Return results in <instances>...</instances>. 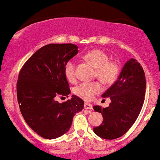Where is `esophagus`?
Masks as SVG:
<instances>
[{
  "mask_svg": "<svg viewBox=\"0 0 160 160\" xmlns=\"http://www.w3.org/2000/svg\"><path fill=\"white\" fill-rule=\"evenodd\" d=\"M84 108H85V110H92V104H89V103H85V104H84Z\"/></svg>",
  "mask_w": 160,
  "mask_h": 160,
  "instance_id": "34e87169",
  "label": "esophagus"
}]
</instances>
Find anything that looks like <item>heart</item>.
Here are the masks:
<instances>
[{
	"label": "heart",
	"instance_id": "b5f03b06",
	"mask_svg": "<svg viewBox=\"0 0 160 160\" xmlns=\"http://www.w3.org/2000/svg\"><path fill=\"white\" fill-rule=\"evenodd\" d=\"M85 59L92 63L96 68L95 77L104 85H111L117 80L119 74V67L113 61H110L108 55L100 49L89 51L85 56ZM64 72L66 78L69 82H74L76 80L75 62L70 59L65 65ZM102 90V86L99 82H82L74 89L75 94L82 99L89 101L95 94Z\"/></svg>",
	"mask_w": 160,
	"mask_h": 160
}]
</instances>
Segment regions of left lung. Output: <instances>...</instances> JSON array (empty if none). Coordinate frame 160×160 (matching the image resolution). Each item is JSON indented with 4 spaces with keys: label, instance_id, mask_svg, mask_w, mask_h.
<instances>
[{
    "label": "left lung",
    "instance_id": "8db88e82",
    "mask_svg": "<svg viewBox=\"0 0 160 160\" xmlns=\"http://www.w3.org/2000/svg\"><path fill=\"white\" fill-rule=\"evenodd\" d=\"M145 93L143 69L137 60L130 59L123 66L118 80L102 94L103 98L111 100L109 106L93 107L104 119L100 126L94 128V133L106 140H114L126 133L140 114Z\"/></svg>",
    "mask_w": 160,
    "mask_h": 160
}]
</instances>
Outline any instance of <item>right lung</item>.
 Instances as JSON below:
<instances>
[{
  "label": "right lung",
  "mask_w": 160,
  "mask_h": 160,
  "mask_svg": "<svg viewBox=\"0 0 160 160\" xmlns=\"http://www.w3.org/2000/svg\"><path fill=\"white\" fill-rule=\"evenodd\" d=\"M78 52L75 44H48L30 56L19 72L17 97L20 112L30 128L45 139L66 133L73 117L84 108L83 100L76 95L62 104L56 101L70 94L64 68Z\"/></svg>",
  "instance_id": "right-lung-1"
}]
</instances>
